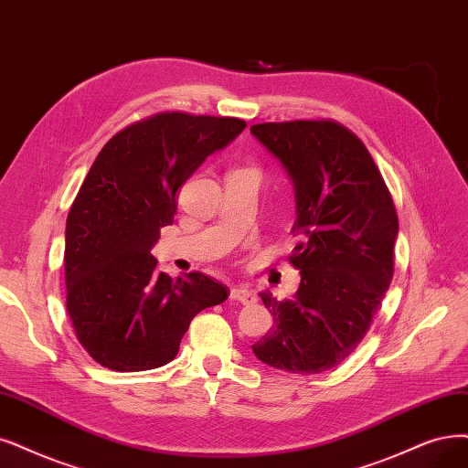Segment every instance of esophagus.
I'll use <instances>...</instances> for the list:
<instances>
[{"label": "esophagus", "instance_id": "34e87169", "mask_svg": "<svg viewBox=\"0 0 468 468\" xmlns=\"http://www.w3.org/2000/svg\"><path fill=\"white\" fill-rule=\"evenodd\" d=\"M229 297L233 301L240 303V304H252V303H256V295L247 287H233L231 292H229Z\"/></svg>", "mask_w": 468, "mask_h": 468}]
</instances>
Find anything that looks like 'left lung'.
<instances>
[{
    "mask_svg": "<svg viewBox=\"0 0 468 468\" xmlns=\"http://www.w3.org/2000/svg\"><path fill=\"white\" fill-rule=\"evenodd\" d=\"M295 188L301 243L289 256L301 271L295 295L261 292L273 327L252 345L268 367L320 374L347 358L367 335L393 278L399 221L370 152L335 121L252 125Z\"/></svg>",
    "mask_w": 468,
    "mask_h": 468,
    "instance_id": "left-lung-1",
    "label": "left lung"
}]
</instances>
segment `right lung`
Segmentation results:
<instances>
[{"label": "right lung", "mask_w": 468, "mask_h": 468, "mask_svg": "<svg viewBox=\"0 0 468 468\" xmlns=\"http://www.w3.org/2000/svg\"><path fill=\"white\" fill-rule=\"evenodd\" d=\"M245 127L169 112L136 121L100 150L67 216L63 261L69 318L103 368L167 365L190 320L228 299L229 289L204 273L171 280L150 250L173 223L179 186Z\"/></svg>", "instance_id": "add662e5"}]
</instances>
